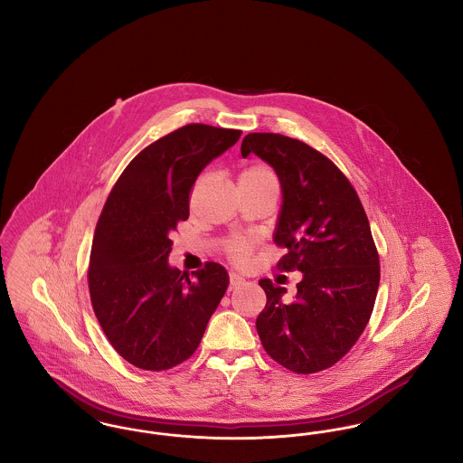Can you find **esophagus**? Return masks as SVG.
<instances>
[{
  "label": "esophagus",
  "mask_w": 463,
  "mask_h": 463,
  "mask_svg": "<svg viewBox=\"0 0 463 463\" xmlns=\"http://www.w3.org/2000/svg\"><path fill=\"white\" fill-rule=\"evenodd\" d=\"M244 285V279H242L240 274H236V272H231L229 274V289L232 291V289H236V288L241 287Z\"/></svg>",
  "instance_id": "34e87169"
}]
</instances>
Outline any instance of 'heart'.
I'll list each match as a JSON object with an SVG mask.
<instances>
[{"label":"heart","mask_w":463,"mask_h":463,"mask_svg":"<svg viewBox=\"0 0 463 463\" xmlns=\"http://www.w3.org/2000/svg\"><path fill=\"white\" fill-rule=\"evenodd\" d=\"M240 180H255V182H278L274 172L265 165H251L240 174ZM225 251L231 259L244 262L251 251V241L246 238H234L225 244Z\"/></svg>","instance_id":"heart-1"}]
</instances>
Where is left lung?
<instances>
[{
	"mask_svg": "<svg viewBox=\"0 0 463 463\" xmlns=\"http://www.w3.org/2000/svg\"><path fill=\"white\" fill-rule=\"evenodd\" d=\"M253 153L279 176L283 206L274 242L287 248L279 270H300L293 302L287 288L260 279L257 317L265 353L295 373L323 372L349 353L373 312L380 260L359 196L338 166L307 144L279 133H248Z\"/></svg>",
	"mask_w": 463,
	"mask_h": 463,
	"instance_id": "obj_1",
	"label": "left lung"
}]
</instances>
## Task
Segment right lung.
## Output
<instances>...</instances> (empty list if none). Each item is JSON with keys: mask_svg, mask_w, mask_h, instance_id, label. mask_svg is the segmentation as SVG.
Returning a JSON list of instances; mask_svg holds the SVG:
<instances>
[{"mask_svg": "<svg viewBox=\"0 0 463 463\" xmlns=\"http://www.w3.org/2000/svg\"><path fill=\"white\" fill-rule=\"evenodd\" d=\"M240 137L241 130L191 123L157 138L123 170L99 217L91 307L114 351L140 370H170L196 353L227 289L221 264L206 262L191 279L168 265V255L201 170Z\"/></svg>", "mask_w": 463, "mask_h": 463, "instance_id": "obj_1", "label": "right lung"}]
</instances>
